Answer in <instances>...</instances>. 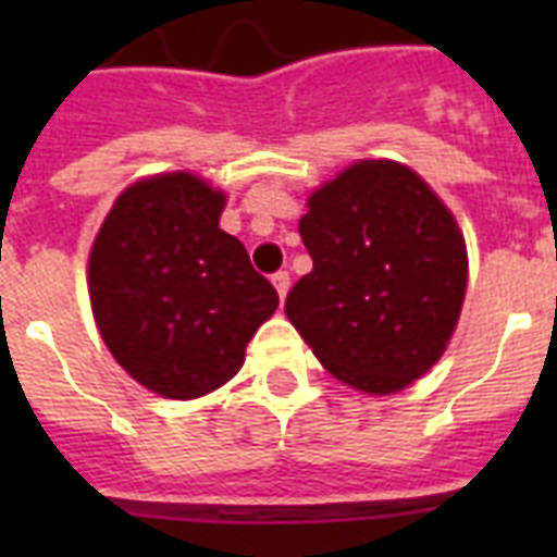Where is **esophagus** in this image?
Returning <instances> with one entry per match:
<instances>
[{
    "mask_svg": "<svg viewBox=\"0 0 557 557\" xmlns=\"http://www.w3.org/2000/svg\"><path fill=\"white\" fill-rule=\"evenodd\" d=\"M271 283H274L280 300H283L288 292V283H292V277H288V271H274V274H271Z\"/></svg>",
    "mask_w": 557,
    "mask_h": 557,
    "instance_id": "esophagus-1",
    "label": "esophagus"
}]
</instances>
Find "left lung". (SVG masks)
<instances>
[{
    "instance_id": "obj_1",
    "label": "left lung",
    "mask_w": 557,
    "mask_h": 557,
    "mask_svg": "<svg viewBox=\"0 0 557 557\" xmlns=\"http://www.w3.org/2000/svg\"><path fill=\"white\" fill-rule=\"evenodd\" d=\"M300 236L312 271L288 321L326 370L364 393H396L445 352L468 257L450 210L396 161H361L309 199Z\"/></svg>"
}]
</instances>
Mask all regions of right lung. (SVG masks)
<instances>
[{"label":"right lung","instance_id":"obj_1","mask_svg":"<svg viewBox=\"0 0 557 557\" xmlns=\"http://www.w3.org/2000/svg\"><path fill=\"white\" fill-rule=\"evenodd\" d=\"M225 196L190 173L126 187L91 245L89 297L109 352L168 398L239 372L280 297L245 245L219 227Z\"/></svg>","mask_w":557,"mask_h":557}]
</instances>
